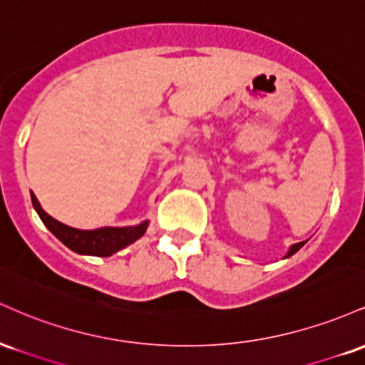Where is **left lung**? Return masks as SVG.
Here are the masks:
<instances>
[{
	"label": "left lung",
	"instance_id": "left-lung-1",
	"mask_svg": "<svg viewBox=\"0 0 365 365\" xmlns=\"http://www.w3.org/2000/svg\"><path fill=\"white\" fill-rule=\"evenodd\" d=\"M305 244V242H299V244H295V245H292L290 247V250H288V254H287V257H290V255H293L297 252V250L300 249V247H302Z\"/></svg>",
	"mask_w": 365,
	"mask_h": 365
}]
</instances>
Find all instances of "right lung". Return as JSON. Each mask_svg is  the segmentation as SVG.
I'll list each match as a JSON object with an SVG mask.
<instances>
[{
    "label": "right lung",
    "instance_id": "add662e5",
    "mask_svg": "<svg viewBox=\"0 0 365 365\" xmlns=\"http://www.w3.org/2000/svg\"><path fill=\"white\" fill-rule=\"evenodd\" d=\"M32 206L37 211L43 223L48 226L49 232L54 237L60 238L68 249L73 252L87 254V255H99V257H108V255L118 252L130 244L144 235L148 230V221L139 226H125V228H98V230H77L70 228V226L60 223L54 217H51L48 212L37 202L36 195H31Z\"/></svg>",
    "mask_w": 365,
    "mask_h": 365
}]
</instances>
